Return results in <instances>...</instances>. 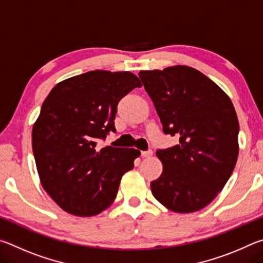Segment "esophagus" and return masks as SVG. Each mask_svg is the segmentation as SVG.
<instances>
[{"mask_svg": "<svg viewBox=\"0 0 263 263\" xmlns=\"http://www.w3.org/2000/svg\"><path fill=\"white\" fill-rule=\"evenodd\" d=\"M152 154H153V152L151 149H148V151H141V157L142 158H148Z\"/></svg>", "mask_w": 263, "mask_h": 263, "instance_id": "34e87169", "label": "esophagus"}]
</instances>
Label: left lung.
Returning a JSON list of instances; mask_svg holds the SVG:
<instances>
[{
	"instance_id": "obj_1",
	"label": "left lung",
	"mask_w": 263,
	"mask_h": 263,
	"mask_svg": "<svg viewBox=\"0 0 263 263\" xmlns=\"http://www.w3.org/2000/svg\"><path fill=\"white\" fill-rule=\"evenodd\" d=\"M166 135L179 145L158 149L163 171L152 194L169 210L189 213L210 204L224 188L239 153V122L230 97L188 66L141 70Z\"/></svg>"
}]
</instances>
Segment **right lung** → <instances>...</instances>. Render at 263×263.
Segmentation results:
<instances>
[{
  "instance_id": "add662e5",
  "label": "right lung",
  "mask_w": 263,
  "mask_h": 263,
  "mask_svg": "<svg viewBox=\"0 0 263 263\" xmlns=\"http://www.w3.org/2000/svg\"><path fill=\"white\" fill-rule=\"evenodd\" d=\"M141 83L130 72L91 70L64 80L44 101L32 128V149L43 188L62 210L99 215L115 201L122 176L140 152L97 139L115 132L117 105Z\"/></svg>"
}]
</instances>
